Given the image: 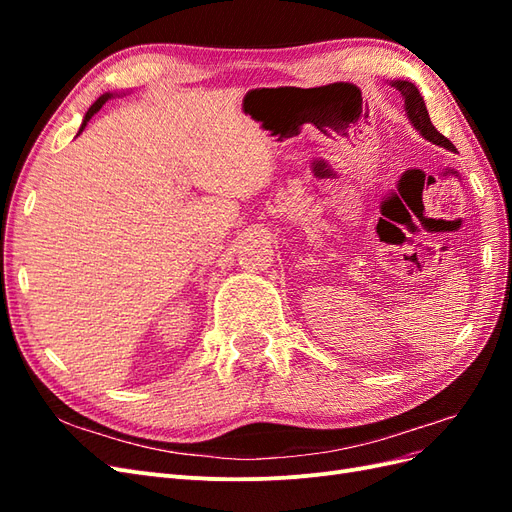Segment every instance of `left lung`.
Instances as JSON below:
<instances>
[{
	"label": "left lung",
	"instance_id": "obj_1",
	"mask_svg": "<svg viewBox=\"0 0 512 512\" xmlns=\"http://www.w3.org/2000/svg\"><path fill=\"white\" fill-rule=\"evenodd\" d=\"M391 87H395L401 98H404V108H406V115L410 119V123L414 126V130L421 134L425 141L433 143V145H440L448 151H455V145L448 141L446 136H442L436 128H433V123L429 119V113H427V106H425V100L421 96V91L416 89L414 83L410 81H391Z\"/></svg>",
	"mask_w": 512,
	"mask_h": 512
}]
</instances>
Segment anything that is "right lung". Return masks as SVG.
<instances>
[{"instance_id": "1", "label": "right lung", "mask_w": 512, "mask_h": 512, "mask_svg": "<svg viewBox=\"0 0 512 512\" xmlns=\"http://www.w3.org/2000/svg\"><path fill=\"white\" fill-rule=\"evenodd\" d=\"M111 98H113V94H102V96H100V98H98V100H96L94 104H91V106H89V111L85 113V117H83V123H81V128H79V134H81V132L85 130V126H87V123H89V119H91V117H94V115H96V113L100 111V108H102V104H104L106 100H111Z\"/></svg>"}]
</instances>
